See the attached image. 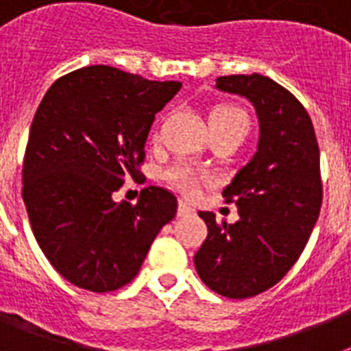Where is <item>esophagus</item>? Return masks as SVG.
Here are the masks:
<instances>
[{
    "label": "esophagus",
    "instance_id": "1",
    "mask_svg": "<svg viewBox=\"0 0 351 351\" xmlns=\"http://www.w3.org/2000/svg\"><path fill=\"white\" fill-rule=\"evenodd\" d=\"M193 211H195V209H193L189 204L180 200V204H178V217H187V215H191Z\"/></svg>",
    "mask_w": 351,
    "mask_h": 351
}]
</instances>
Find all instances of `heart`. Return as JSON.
Returning a JSON list of instances; mask_svg holds the SVG:
<instances>
[{"label": "heart", "instance_id": "1", "mask_svg": "<svg viewBox=\"0 0 351 351\" xmlns=\"http://www.w3.org/2000/svg\"><path fill=\"white\" fill-rule=\"evenodd\" d=\"M209 125L215 131H228V129H239L242 132H247V127H250V120H247V114H245L242 109L234 106H220L217 109L211 111L209 114ZM156 138V134H154ZM167 180L180 189L182 193L186 195H195L198 189V186L202 184L204 180H208V176L200 173L197 169H191L187 165H175L171 167L167 173Z\"/></svg>", "mask_w": 351, "mask_h": 351}]
</instances>
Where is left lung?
<instances>
[{
	"mask_svg": "<svg viewBox=\"0 0 351 351\" xmlns=\"http://www.w3.org/2000/svg\"><path fill=\"white\" fill-rule=\"evenodd\" d=\"M217 89L253 104L261 125L255 156L222 191L239 220L198 217L208 237L195 255L202 282L228 299L266 291L291 269L310 239L322 204L315 129L302 104L262 74L220 76Z\"/></svg>",
	"mask_w": 351,
	"mask_h": 351,
	"instance_id": "8db88e82",
	"label": "left lung"
}]
</instances>
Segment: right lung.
Wrapping results in <instances>:
<instances>
[{
	"mask_svg": "<svg viewBox=\"0 0 351 351\" xmlns=\"http://www.w3.org/2000/svg\"><path fill=\"white\" fill-rule=\"evenodd\" d=\"M180 87L93 65L43 96L25 149L23 202L41 251L74 286L107 293L131 282L175 219L178 202L164 187H145L136 204L114 193L142 176L154 114Z\"/></svg>",
	"mask_w": 351,
	"mask_h": 351,
	"instance_id": "add662e5",
	"label": "right lung"
}]
</instances>
